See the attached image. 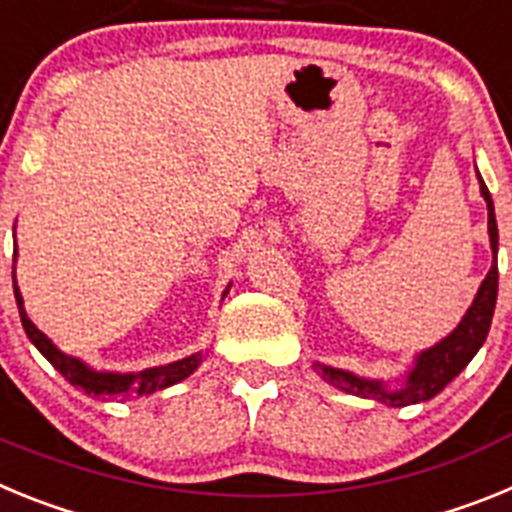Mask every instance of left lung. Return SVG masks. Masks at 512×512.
<instances>
[{
    "label": "left lung",
    "mask_w": 512,
    "mask_h": 512,
    "mask_svg": "<svg viewBox=\"0 0 512 512\" xmlns=\"http://www.w3.org/2000/svg\"><path fill=\"white\" fill-rule=\"evenodd\" d=\"M479 189H482V197L487 202V228H490V246L495 253V261H492L490 271H487L485 282L479 287L477 297H474L472 307L467 310L464 320L459 323V328L451 333V336L443 338L441 343H436L433 348L423 351L415 361L413 372H410L405 387L397 392L384 390L382 382H369V379H359L354 374L341 372V369H330V366H318V372L323 374L325 382H330L333 387H341L343 392H351V395L359 397H374V400L384 402V405H392V408H405V405H415V402L431 400L438 392L456 377V374L474 359V354L479 351V346L485 343L487 330L492 323V312H495V300H497V223H495V207H492L490 189L485 187L482 176H479Z\"/></svg>",
    "instance_id": "obj_1"
}]
</instances>
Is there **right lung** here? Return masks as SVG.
Returning <instances> with one entry per match:
<instances>
[{"label": "right lung", "mask_w": 512, "mask_h": 512, "mask_svg": "<svg viewBox=\"0 0 512 512\" xmlns=\"http://www.w3.org/2000/svg\"><path fill=\"white\" fill-rule=\"evenodd\" d=\"M15 256H17V248H15ZM15 300H17V307H20V320L27 338L35 343V348H38L40 354L56 366L63 377L69 379L74 387H81L87 395L115 397V395H122V392H125V395H128V392L130 395H151V392L164 390V387H169V384L187 379L202 361V354H192L182 361H174V364L153 366V369H143V372H135V374L94 372V369H89L87 364H81L79 359H71V356H66L63 351H58V348L53 346V343L48 341L38 328H35L33 320L27 318L25 307H22V295H20V289H17V282H15Z\"/></svg>", "instance_id": "add662e5"}]
</instances>
